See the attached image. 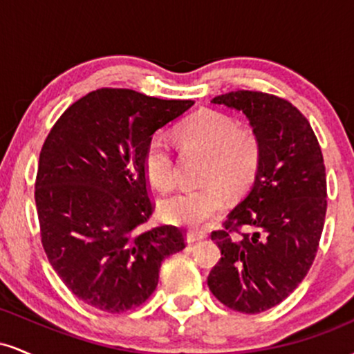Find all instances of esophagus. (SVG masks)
<instances>
[{"label":"esophagus","mask_w":354,"mask_h":354,"mask_svg":"<svg viewBox=\"0 0 354 354\" xmlns=\"http://www.w3.org/2000/svg\"><path fill=\"white\" fill-rule=\"evenodd\" d=\"M206 236H208V234L201 233V231H188V233H186V241H188L189 245H193V243L201 241V239H205Z\"/></svg>","instance_id":"34e87169"}]
</instances>
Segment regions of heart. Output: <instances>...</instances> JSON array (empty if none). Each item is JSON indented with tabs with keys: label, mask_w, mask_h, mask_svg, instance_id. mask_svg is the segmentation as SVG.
<instances>
[{
	"label": "heart",
	"mask_w": 354,
	"mask_h": 354,
	"mask_svg": "<svg viewBox=\"0 0 354 354\" xmlns=\"http://www.w3.org/2000/svg\"><path fill=\"white\" fill-rule=\"evenodd\" d=\"M183 145L208 154L205 180L200 188L181 189L161 203V214L171 225L203 228L225 206V186L230 193H241L254 180L261 161V146L251 129L238 128L233 118L203 109L178 129ZM145 173L154 186L171 188L174 154L169 140L161 133L149 138L143 156Z\"/></svg>",
	"instance_id": "1"
}]
</instances>
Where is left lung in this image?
<instances>
[{
  "label": "left lung",
  "mask_w": 354,
  "mask_h": 354,
  "mask_svg": "<svg viewBox=\"0 0 354 354\" xmlns=\"http://www.w3.org/2000/svg\"><path fill=\"white\" fill-rule=\"evenodd\" d=\"M211 103L248 118L261 161L225 230L211 233L221 259L208 286L225 306L256 315L293 293L313 265L326 216L323 154L308 120L290 101L239 89ZM239 225L254 233L238 237Z\"/></svg>",
  "instance_id": "1"
}]
</instances>
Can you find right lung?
Segmentation results:
<instances>
[{
    "mask_svg": "<svg viewBox=\"0 0 354 354\" xmlns=\"http://www.w3.org/2000/svg\"><path fill=\"white\" fill-rule=\"evenodd\" d=\"M133 89H96L56 121L39 153L41 243L63 283L101 311L143 304L165 258L185 248L176 226L141 231L153 213L143 156L149 138L193 106Z\"/></svg>",
    "mask_w": 354,
    "mask_h": 354,
    "instance_id": "add662e5",
    "label": "right lung"
}]
</instances>
